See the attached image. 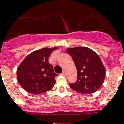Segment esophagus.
<instances>
[{
  "label": "esophagus",
  "mask_w": 124,
  "mask_h": 124,
  "mask_svg": "<svg viewBox=\"0 0 124 124\" xmlns=\"http://www.w3.org/2000/svg\"><path fill=\"white\" fill-rule=\"evenodd\" d=\"M61 75H63V76H66V72L65 71H63L62 73H61Z\"/></svg>",
  "instance_id": "34e87169"
}]
</instances>
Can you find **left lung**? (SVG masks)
Segmentation results:
<instances>
[{"label": "left lung", "instance_id": "left-lung-1", "mask_svg": "<svg viewBox=\"0 0 124 124\" xmlns=\"http://www.w3.org/2000/svg\"><path fill=\"white\" fill-rule=\"evenodd\" d=\"M77 70V81L70 84L74 91L82 94H92L102 86L106 69L99 56L86 47L68 48Z\"/></svg>", "mask_w": 124, "mask_h": 124}]
</instances>
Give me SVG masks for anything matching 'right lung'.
<instances>
[{"instance_id":"right-lung-1","label":"right lung","mask_w":124,"mask_h":124,"mask_svg":"<svg viewBox=\"0 0 124 124\" xmlns=\"http://www.w3.org/2000/svg\"><path fill=\"white\" fill-rule=\"evenodd\" d=\"M57 47L43 48L28 54L17 68L18 83L26 91L41 94L53 87L55 77L52 65L49 63L51 54Z\"/></svg>"}]
</instances>
